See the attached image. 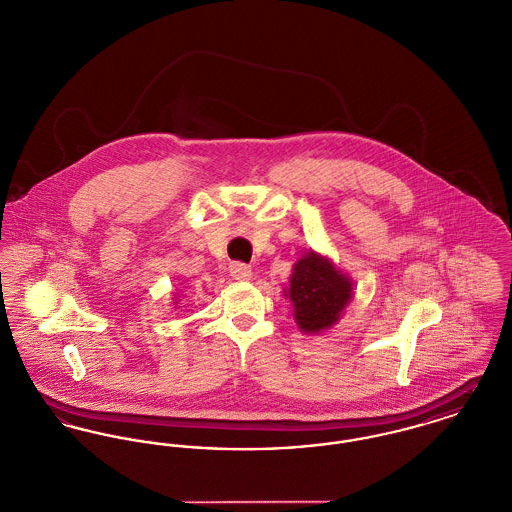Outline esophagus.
<instances>
[{
    "label": "esophagus",
    "instance_id": "esophagus-1",
    "mask_svg": "<svg viewBox=\"0 0 512 512\" xmlns=\"http://www.w3.org/2000/svg\"><path fill=\"white\" fill-rule=\"evenodd\" d=\"M230 275L234 276L236 280H249L253 276V271L249 265L236 261V263H230Z\"/></svg>",
    "mask_w": 512,
    "mask_h": 512
}]
</instances>
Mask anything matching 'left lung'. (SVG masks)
<instances>
[{"mask_svg": "<svg viewBox=\"0 0 512 512\" xmlns=\"http://www.w3.org/2000/svg\"><path fill=\"white\" fill-rule=\"evenodd\" d=\"M294 319L302 333H321L333 327L353 298V280L327 257L308 251L292 269L286 288Z\"/></svg>", "mask_w": 512, "mask_h": 512, "instance_id": "8db88e82", "label": "left lung"}]
</instances>
